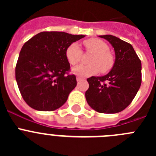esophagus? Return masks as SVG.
Masks as SVG:
<instances>
[{
    "label": "esophagus",
    "instance_id": "1",
    "mask_svg": "<svg viewBox=\"0 0 156 156\" xmlns=\"http://www.w3.org/2000/svg\"><path fill=\"white\" fill-rule=\"evenodd\" d=\"M76 80H77V82H80V81L83 80V79H82V78H80V77H79V76H77Z\"/></svg>",
    "mask_w": 156,
    "mask_h": 156
}]
</instances>
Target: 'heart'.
<instances>
[{"label": "heart", "instance_id": "1", "mask_svg": "<svg viewBox=\"0 0 156 156\" xmlns=\"http://www.w3.org/2000/svg\"><path fill=\"white\" fill-rule=\"evenodd\" d=\"M87 51L93 54L89 60L90 65H80L73 69V72L80 76H90L100 70L106 73L112 69L115 63L113 55L109 52V47L101 40L89 39L83 41ZM83 52L77 43H72L66 51V58L70 65L76 66L80 62Z\"/></svg>", "mask_w": 156, "mask_h": 156}]
</instances>
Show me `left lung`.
<instances>
[{"mask_svg":"<svg viewBox=\"0 0 156 156\" xmlns=\"http://www.w3.org/2000/svg\"><path fill=\"white\" fill-rule=\"evenodd\" d=\"M114 48L115 61L104 76L88 78L87 101L100 113H117L132 102L141 84V62L132 45L112 35L99 36Z\"/></svg>","mask_w":156,"mask_h":156,"instance_id":"1","label":"left lung"}]
</instances>
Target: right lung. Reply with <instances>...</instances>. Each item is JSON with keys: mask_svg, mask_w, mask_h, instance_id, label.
<instances>
[{"mask_svg": "<svg viewBox=\"0 0 156 156\" xmlns=\"http://www.w3.org/2000/svg\"><path fill=\"white\" fill-rule=\"evenodd\" d=\"M84 35L41 32L25 43L16 66V79L22 97L32 108L54 111L65 104L76 86L66 51Z\"/></svg>", "mask_w": 156, "mask_h": 156, "instance_id": "right-lung-1", "label": "right lung"}]
</instances>
